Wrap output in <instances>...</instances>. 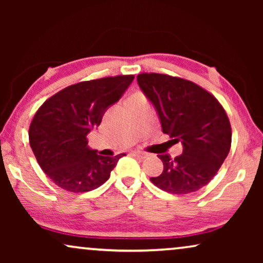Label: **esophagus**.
<instances>
[{
    "instance_id": "esophagus-1",
    "label": "esophagus",
    "mask_w": 263,
    "mask_h": 263,
    "mask_svg": "<svg viewBox=\"0 0 263 263\" xmlns=\"http://www.w3.org/2000/svg\"><path fill=\"white\" fill-rule=\"evenodd\" d=\"M130 154H132V156H134V157L140 158V159H145V158L147 157L146 153H143V152H136V151H132Z\"/></svg>"
}]
</instances>
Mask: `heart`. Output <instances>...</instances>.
<instances>
[{
    "instance_id": "heart-1",
    "label": "heart",
    "mask_w": 263,
    "mask_h": 263,
    "mask_svg": "<svg viewBox=\"0 0 263 263\" xmlns=\"http://www.w3.org/2000/svg\"><path fill=\"white\" fill-rule=\"evenodd\" d=\"M141 97H142L141 95H135V96H133V97H132V99H130V100H133V99H136V98H141Z\"/></svg>"
}]
</instances>
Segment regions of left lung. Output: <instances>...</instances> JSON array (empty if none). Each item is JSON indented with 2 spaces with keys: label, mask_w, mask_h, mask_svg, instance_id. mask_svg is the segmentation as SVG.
Returning a JSON list of instances; mask_svg holds the SVG:
<instances>
[{
  "label": "left lung",
  "mask_w": 263,
  "mask_h": 263,
  "mask_svg": "<svg viewBox=\"0 0 263 263\" xmlns=\"http://www.w3.org/2000/svg\"><path fill=\"white\" fill-rule=\"evenodd\" d=\"M138 84L152 103L161 130L181 141V156L159 154L160 176L151 181L164 192L184 195L210 183L231 147V125L225 110L211 93L181 78L139 74Z\"/></svg>",
  "instance_id": "obj_1"
}]
</instances>
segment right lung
<instances>
[{
	"label": "right lung",
	"mask_w": 263,
	"mask_h": 263,
	"mask_svg": "<svg viewBox=\"0 0 263 263\" xmlns=\"http://www.w3.org/2000/svg\"><path fill=\"white\" fill-rule=\"evenodd\" d=\"M133 80L134 75H118L79 82L39 107L28 130L30 145L39 166L60 188L71 193L97 189L125 156H100L87 146L86 136Z\"/></svg>",
	"instance_id": "1"
}]
</instances>
